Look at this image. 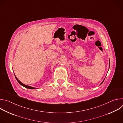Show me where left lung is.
Segmentation results:
<instances>
[{"mask_svg": "<svg viewBox=\"0 0 123 123\" xmlns=\"http://www.w3.org/2000/svg\"><path fill=\"white\" fill-rule=\"evenodd\" d=\"M109 68H110V59H109ZM105 78H104V80H103V81H102V83H101V84H100V85H101V84H102V83H103V82H104V80H105Z\"/></svg>", "mask_w": 123, "mask_h": 123, "instance_id": "left-lung-1", "label": "left lung"}]
</instances>
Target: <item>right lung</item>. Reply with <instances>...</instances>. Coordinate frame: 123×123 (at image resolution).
Returning a JSON list of instances; mask_svg holds the SVG:
<instances>
[{
    "instance_id": "add662e5",
    "label": "right lung",
    "mask_w": 123,
    "mask_h": 123,
    "mask_svg": "<svg viewBox=\"0 0 123 123\" xmlns=\"http://www.w3.org/2000/svg\"><path fill=\"white\" fill-rule=\"evenodd\" d=\"M14 76H15V77L16 80L17 81V82H18L21 86H23L24 87H26V88H27V89H37V87H32V86H28V85H26L22 83L21 82H20L18 79H17V78L16 77V76L15 75V74H14Z\"/></svg>"
}]
</instances>
